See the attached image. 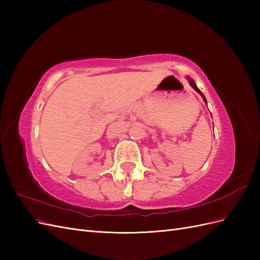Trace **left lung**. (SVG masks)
<instances>
[{
    "label": "left lung",
    "mask_w": 260,
    "mask_h": 260,
    "mask_svg": "<svg viewBox=\"0 0 260 260\" xmlns=\"http://www.w3.org/2000/svg\"><path fill=\"white\" fill-rule=\"evenodd\" d=\"M187 80H188V82H190V84H191V86H192V88L196 91V92H198V93H200L201 94V95H202V98H203V100H204V102H205V103L207 104V101H206V99H205V96H204V94L201 92V90L198 88V86H196V84H195V82H194V80L193 79H191V78H188L187 77Z\"/></svg>",
    "instance_id": "8db88e82"
}]
</instances>
